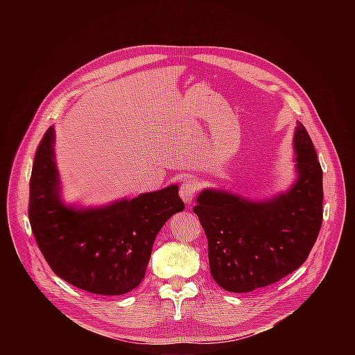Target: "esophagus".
I'll return each instance as SVG.
<instances>
[{"label":"esophagus","instance_id":"esophagus-1","mask_svg":"<svg viewBox=\"0 0 355 355\" xmlns=\"http://www.w3.org/2000/svg\"><path fill=\"white\" fill-rule=\"evenodd\" d=\"M198 189H199V182H198V180H195V178H188V180H185V181L181 184V187H180V195H181L182 200L185 202L187 205L191 204L193 196H195V193L198 192Z\"/></svg>","mask_w":355,"mask_h":355}]
</instances>
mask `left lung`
Returning <instances> with one entry per match:
<instances>
[{
  "label": "left lung",
  "mask_w": 355,
  "mask_h": 355,
  "mask_svg": "<svg viewBox=\"0 0 355 355\" xmlns=\"http://www.w3.org/2000/svg\"><path fill=\"white\" fill-rule=\"evenodd\" d=\"M295 184L266 200L204 189L193 212L208 237L215 282L236 293L268 286L306 261L323 220V171L305 126L293 135Z\"/></svg>",
  "instance_id": "8db88e82"
}]
</instances>
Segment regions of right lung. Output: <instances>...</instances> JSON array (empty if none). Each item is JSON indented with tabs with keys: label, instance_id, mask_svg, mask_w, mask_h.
Wrapping results in <instances>:
<instances>
[{
	"label": "right lung",
	"instance_id": "add662e5",
	"mask_svg": "<svg viewBox=\"0 0 355 355\" xmlns=\"http://www.w3.org/2000/svg\"><path fill=\"white\" fill-rule=\"evenodd\" d=\"M184 208L177 185L99 208L66 207L53 126L37 146L29 181L31 227L50 268L83 291L104 296L133 291L144 278L157 233Z\"/></svg>",
	"mask_w": 355,
	"mask_h": 355
}]
</instances>
